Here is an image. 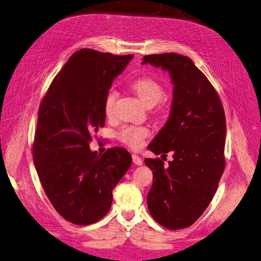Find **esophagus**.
Instances as JSON below:
<instances>
[{
	"label": "esophagus",
	"instance_id": "34e87169",
	"mask_svg": "<svg viewBox=\"0 0 261 261\" xmlns=\"http://www.w3.org/2000/svg\"><path fill=\"white\" fill-rule=\"evenodd\" d=\"M132 161H134V163L136 165H141L142 164V160L141 158L138 156V155H132Z\"/></svg>",
	"mask_w": 261,
	"mask_h": 261
}]
</instances>
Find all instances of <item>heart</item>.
<instances>
[{
  "label": "heart",
  "instance_id": "obj_1",
  "mask_svg": "<svg viewBox=\"0 0 261 261\" xmlns=\"http://www.w3.org/2000/svg\"><path fill=\"white\" fill-rule=\"evenodd\" d=\"M131 87L147 107L155 106L165 96L164 86L160 81H157L154 78H149V76H142V78L136 79L131 84ZM116 97L117 94L114 89H110L107 91L104 99V112L107 116L113 114ZM148 136H149V130L146 126L124 125L117 132L119 140L131 148L141 147Z\"/></svg>",
  "mask_w": 261,
  "mask_h": 261
}]
</instances>
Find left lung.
<instances>
[{
  "label": "left lung",
  "mask_w": 261,
  "mask_h": 261,
  "mask_svg": "<svg viewBox=\"0 0 261 261\" xmlns=\"http://www.w3.org/2000/svg\"><path fill=\"white\" fill-rule=\"evenodd\" d=\"M142 61L168 71L174 85L170 117L148 146L163 158L172 152L173 161L145 160L154 176L148 209L162 226L186 228L206 211L224 172L225 113L211 81L188 56L151 54Z\"/></svg>",
  "instance_id": "left-lung-1"
}]
</instances>
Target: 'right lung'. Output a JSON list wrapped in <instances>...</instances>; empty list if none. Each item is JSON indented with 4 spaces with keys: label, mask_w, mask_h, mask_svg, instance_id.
I'll return each instance as SVG.
<instances>
[{
    "label": "right lung",
    "mask_w": 261,
    "mask_h": 261,
    "mask_svg": "<svg viewBox=\"0 0 261 261\" xmlns=\"http://www.w3.org/2000/svg\"><path fill=\"white\" fill-rule=\"evenodd\" d=\"M132 55L83 48L56 74L38 110L33 157L40 183L55 211L76 225L109 213L113 189L132 157L115 147L104 154L89 142L105 125L104 99Z\"/></svg>",
    "instance_id": "1"
}]
</instances>
